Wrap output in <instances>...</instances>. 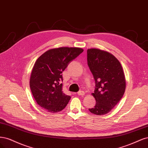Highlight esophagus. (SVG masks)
Here are the masks:
<instances>
[{
    "label": "esophagus",
    "instance_id": "34e87169",
    "mask_svg": "<svg viewBox=\"0 0 148 148\" xmlns=\"http://www.w3.org/2000/svg\"><path fill=\"white\" fill-rule=\"evenodd\" d=\"M77 95H80V96H83V95H85V92L84 91H82V90H81V91H79V92H77Z\"/></svg>",
    "mask_w": 148,
    "mask_h": 148
}]
</instances>
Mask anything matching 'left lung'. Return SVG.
Masks as SVG:
<instances>
[{"label": "left lung", "instance_id": "left-lung-1", "mask_svg": "<svg viewBox=\"0 0 148 148\" xmlns=\"http://www.w3.org/2000/svg\"><path fill=\"white\" fill-rule=\"evenodd\" d=\"M87 61L96 87L92 93L96 104L88 110L95 115H104L112 110L124 94L126 88L124 72L119 61L106 51L88 49Z\"/></svg>", "mask_w": 148, "mask_h": 148}]
</instances>
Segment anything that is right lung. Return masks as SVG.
Instances as JSON below:
<instances>
[{
  "label": "right lung",
  "instance_id": "obj_1",
  "mask_svg": "<svg viewBox=\"0 0 148 148\" xmlns=\"http://www.w3.org/2000/svg\"><path fill=\"white\" fill-rule=\"evenodd\" d=\"M84 50L78 47H60L47 50L36 60L29 85L37 103L44 110L58 112L66 106L71 97L63 92L62 73Z\"/></svg>",
  "mask_w": 148,
  "mask_h": 148
}]
</instances>
